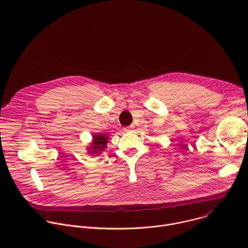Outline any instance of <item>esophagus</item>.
<instances>
[{
    "label": "esophagus",
    "mask_w": 248,
    "mask_h": 248,
    "mask_svg": "<svg viewBox=\"0 0 248 248\" xmlns=\"http://www.w3.org/2000/svg\"><path fill=\"white\" fill-rule=\"evenodd\" d=\"M133 128H134V126H133V125H130V126H126V127H124V130L125 132H130V131H132V130H133Z\"/></svg>",
    "instance_id": "obj_1"
}]
</instances>
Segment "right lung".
Returning <instances> with one entry per match:
<instances>
[{
  "mask_svg": "<svg viewBox=\"0 0 248 248\" xmlns=\"http://www.w3.org/2000/svg\"><path fill=\"white\" fill-rule=\"evenodd\" d=\"M109 137L106 133H97L92 135V141L89 146H87L88 154L98 155L107 147Z\"/></svg>",
  "mask_w": 248,
  "mask_h": 248,
  "instance_id": "obj_1",
  "label": "right lung"
}]
</instances>
